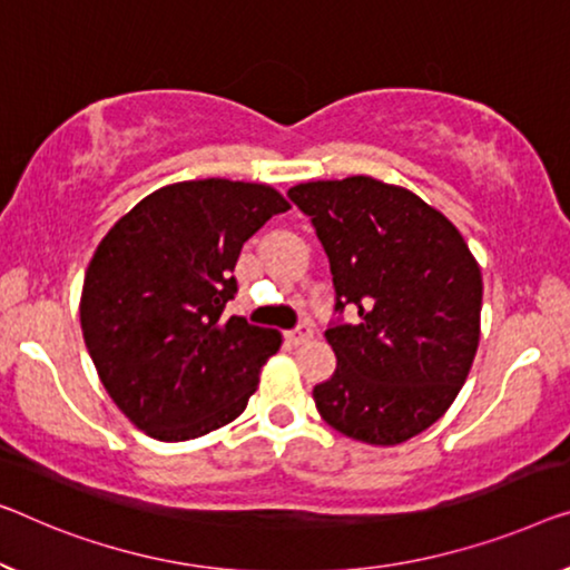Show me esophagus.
Masks as SVG:
<instances>
[{
	"label": "esophagus",
	"mask_w": 570,
	"mask_h": 570,
	"mask_svg": "<svg viewBox=\"0 0 570 570\" xmlns=\"http://www.w3.org/2000/svg\"><path fill=\"white\" fill-rule=\"evenodd\" d=\"M312 335H314V330L309 325H299L296 330H292V333H286V340L292 345H304V343H309Z\"/></svg>",
	"instance_id": "1"
}]
</instances>
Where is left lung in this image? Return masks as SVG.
<instances>
[{
  "label": "left lung",
  "instance_id": "1",
  "mask_svg": "<svg viewBox=\"0 0 570 570\" xmlns=\"http://www.w3.org/2000/svg\"><path fill=\"white\" fill-rule=\"evenodd\" d=\"M288 197L330 258L333 379L314 386L330 428L368 445H399L435 424L469 379L481 337V268L450 219L404 186L371 176L307 181Z\"/></svg>",
  "mask_w": 570,
  "mask_h": 570
}]
</instances>
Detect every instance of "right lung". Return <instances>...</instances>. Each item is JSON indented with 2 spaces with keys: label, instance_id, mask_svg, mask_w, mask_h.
I'll list each match as a JSON object with an SVG mask.
<instances>
[{
  "label": "right lung",
  "instance_id": "add662e5",
  "mask_svg": "<svg viewBox=\"0 0 570 570\" xmlns=\"http://www.w3.org/2000/svg\"><path fill=\"white\" fill-rule=\"evenodd\" d=\"M288 202L268 184L160 186L97 245L81 333L99 381L146 435L181 443L240 417L282 333L227 314L243 243Z\"/></svg>",
  "mask_w": 570,
  "mask_h": 570
}]
</instances>
